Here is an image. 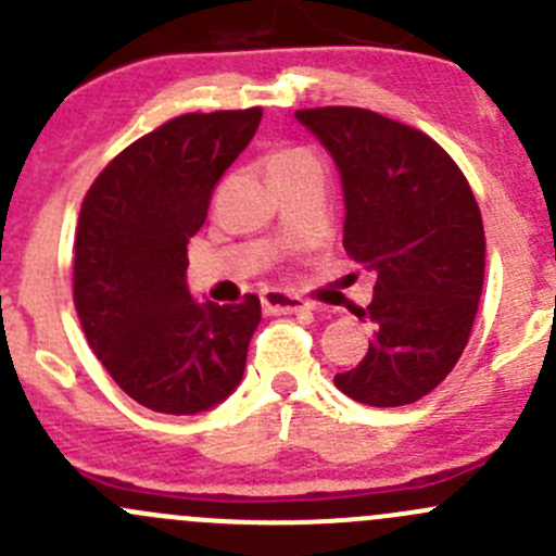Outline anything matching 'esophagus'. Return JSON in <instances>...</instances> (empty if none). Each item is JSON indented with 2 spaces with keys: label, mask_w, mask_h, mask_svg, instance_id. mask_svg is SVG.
I'll return each mask as SVG.
<instances>
[{
  "label": "esophagus",
  "mask_w": 556,
  "mask_h": 556,
  "mask_svg": "<svg viewBox=\"0 0 556 556\" xmlns=\"http://www.w3.org/2000/svg\"><path fill=\"white\" fill-rule=\"evenodd\" d=\"M261 301H263V309L271 314H293V312L312 309L309 301H304L301 295L285 293V290H266V293L261 295Z\"/></svg>",
  "instance_id": "1"
}]
</instances>
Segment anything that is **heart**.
Returning a JSON list of instances; mask_svg holds the SVG:
<instances>
[{"label":"heart","mask_w":556,"mask_h":556,"mask_svg":"<svg viewBox=\"0 0 556 556\" xmlns=\"http://www.w3.org/2000/svg\"><path fill=\"white\" fill-rule=\"evenodd\" d=\"M309 161H317L309 150L304 148H288V150H279V153L271 155L268 161V169L279 172V169H288V166H299V164H309Z\"/></svg>","instance_id":"b5f03b06"}]
</instances>
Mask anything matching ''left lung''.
Returning <instances> with one entry per match:
<instances>
[{"label":"left lung","mask_w":556,"mask_h":556,"mask_svg":"<svg viewBox=\"0 0 556 556\" xmlns=\"http://www.w3.org/2000/svg\"><path fill=\"white\" fill-rule=\"evenodd\" d=\"M344 190V250L377 274L368 352L333 382L390 408L435 390L468 344L484 288V226L468 179L422 131L361 106L295 112Z\"/></svg>","instance_id":"8db88e82"}]
</instances>
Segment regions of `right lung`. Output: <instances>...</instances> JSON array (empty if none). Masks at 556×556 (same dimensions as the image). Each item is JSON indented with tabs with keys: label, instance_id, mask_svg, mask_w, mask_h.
Returning a JSON list of instances; mask_svg holds the SVG:
<instances>
[{
	"label": "right lung",
	"instance_id": "add662e5",
	"mask_svg": "<svg viewBox=\"0 0 556 556\" xmlns=\"http://www.w3.org/2000/svg\"><path fill=\"white\" fill-rule=\"evenodd\" d=\"M263 110L179 115L128 144L88 190L75 239V309L117 387L161 414H201L244 377L261 301H195L188 242Z\"/></svg>",
	"mask_w": 556,
	"mask_h": 556
}]
</instances>
